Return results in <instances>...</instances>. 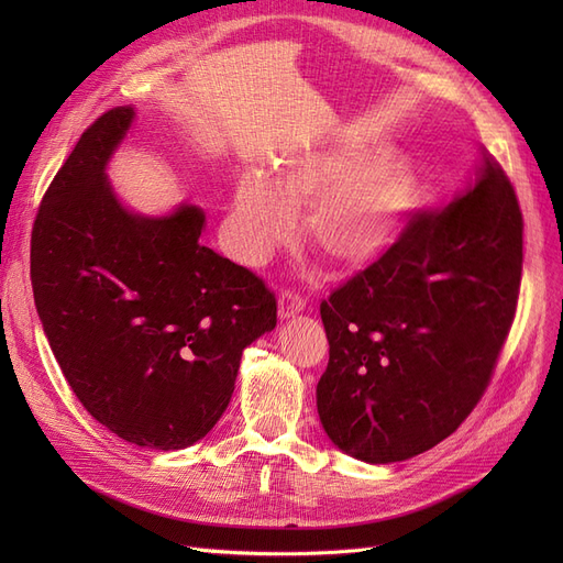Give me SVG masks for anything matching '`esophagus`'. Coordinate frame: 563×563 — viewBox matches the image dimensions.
Segmentation results:
<instances>
[{
  "instance_id": "obj_1",
  "label": "esophagus",
  "mask_w": 563,
  "mask_h": 563,
  "mask_svg": "<svg viewBox=\"0 0 563 563\" xmlns=\"http://www.w3.org/2000/svg\"><path fill=\"white\" fill-rule=\"evenodd\" d=\"M302 308H305V300L296 291H291V288H284V291L279 294V317L288 319V317L302 312Z\"/></svg>"
}]
</instances>
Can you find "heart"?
Listing matches in <instances>:
<instances>
[{
    "label": "heart",
    "mask_w": 563,
    "mask_h": 563,
    "mask_svg": "<svg viewBox=\"0 0 563 563\" xmlns=\"http://www.w3.org/2000/svg\"><path fill=\"white\" fill-rule=\"evenodd\" d=\"M416 176L383 145L345 147L286 164L272 185L246 174L236 185L230 218L234 253L261 265L294 232V209L310 207L312 244L335 263L376 255L416 201Z\"/></svg>",
    "instance_id": "1"
}]
</instances>
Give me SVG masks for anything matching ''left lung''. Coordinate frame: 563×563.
Segmentation results:
<instances>
[{
    "instance_id": "left-lung-1",
    "label": "left lung",
    "mask_w": 563,
    "mask_h": 563,
    "mask_svg": "<svg viewBox=\"0 0 563 563\" xmlns=\"http://www.w3.org/2000/svg\"><path fill=\"white\" fill-rule=\"evenodd\" d=\"M521 263L517 192L482 147L463 195L413 211L378 261L321 300L329 366L317 411L333 444L385 465L451 437L496 371Z\"/></svg>"
}]
</instances>
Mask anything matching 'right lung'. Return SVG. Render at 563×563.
I'll return each instance as SVG.
<instances>
[{
  "label": "right lung",
  "instance_id": "obj_1",
  "mask_svg": "<svg viewBox=\"0 0 563 563\" xmlns=\"http://www.w3.org/2000/svg\"><path fill=\"white\" fill-rule=\"evenodd\" d=\"M112 108L81 133L30 240L35 305L81 406L131 444L178 451L230 404L242 352L277 327V298L199 242L203 213H129L106 164L131 126Z\"/></svg>",
  "mask_w": 563,
  "mask_h": 563
}]
</instances>
